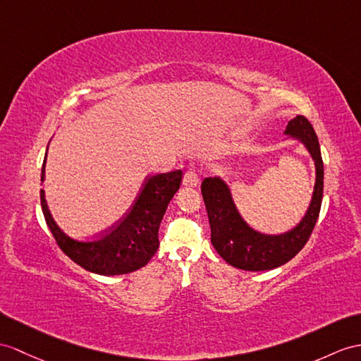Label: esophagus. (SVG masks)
<instances>
[{"label":"esophagus","instance_id":"esophagus-1","mask_svg":"<svg viewBox=\"0 0 361 361\" xmlns=\"http://www.w3.org/2000/svg\"><path fill=\"white\" fill-rule=\"evenodd\" d=\"M182 183L185 187H196L199 183V173L196 170H187L185 174H183Z\"/></svg>","mask_w":361,"mask_h":361}]
</instances>
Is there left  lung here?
<instances>
[{"mask_svg": "<svg viewBox=\"0 0 361 361\" xmlns=\"http://www.w3.org/2000/svg\"><path fill=\"white\" fill-rule=\"evenodd\" d=\"M285 133L300 139L306 145L315 161L317 173L310 209L293 231L282 235H265L254 231L237 213L224 180L219 178L202 180L200 190L208 213L211 243L219 256L239 269L267 271L285 265L305 247L317 224L323 197V159L317 135L311 122L300 114L288 122Z\"/></svg>", "mask_w": 361, "mask_h": 361, "instance_id": "left-lung-1", "label": "left lung"}]
</instances>
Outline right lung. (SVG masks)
Listing matches in <instances>:
<instances>
[{
    "label": "right lung",
    "instance_id": "obj_1",
    "mask_svg": "<svg viewBox=\"0 0 361 361\" xmlns=\"http://www.w3.org/2000/svg\"><path fill=\"white\" fill-rule=\"evenodd\" d=\"M47 156V153H46ZM46 159L42 162L41 180L46 178ZM182 171L176 170L147 178L135 204L110 231L93 242L70 239L51 219L41 190L44 219L58 247L67 257L84 269L101 276L128 274L145 267L159 248V225L174 192L179 190Z\"/></svg>",
    "mask_w": 361,
    "mask_h": 361
}]
</instances>
